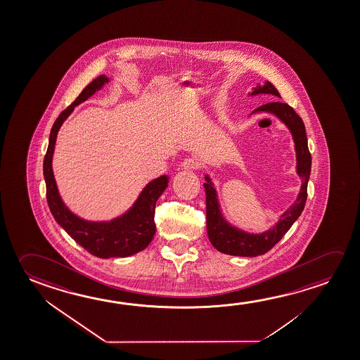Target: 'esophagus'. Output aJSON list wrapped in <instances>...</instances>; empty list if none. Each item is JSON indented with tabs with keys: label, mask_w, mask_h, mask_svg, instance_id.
I'll return each mask as SVG.
<instances>
[{
	"label": "esophagus",
	"mask_w": 360,
	"mask_h": 360,
	"mask_svg": "<svg viewBox=\"0 0 360 360\" xmlns=\"http://www.w3.org/2000/svg\"><path fill=\"white\" fill-rule=\"evenodd\" d=\"M200 160H195V158H186L181 163V167H182V169H184V171H193V169L200 168Z\"/></svg>",
	"instance_id": "34e87169"
}]
</instances>
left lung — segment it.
I'll list each match as a JSON object with an SVG mask.
<instances>
[{"label":"left lung","mask_w":360,"mask_h":360,"mask_svg":"<svg viewBox=\"0 0 360 360\" xmlns=\"http://www.w3.org/2000/svg\"><path fill=\"white\" fill-rule=\"evenodd\" d=\"M257 94H273L281 98V94L277 89L269 81H266L264 84H258L253 87L248 96ZM255 113H271L284 123L285 127L292 133L297 158V174L302 181V186L297 200L289 205V208L283 212L274 226H271L264 232L250 233L236 227L226 219L218 200L214 183L210 177V174L205 173V183L203 186L207 205V233L212 245L224 255L237 257H257L264 255L290 229L294 221L302 214L307 202V187L310 177L311 155L308 150V139L302 118L295 113L290 105L282 102H271L260 105L259 108L250 113V116Z\"/></svg>","instance_id":"8db88e82"}]
</instances>
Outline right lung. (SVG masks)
I'll list each match as a JSON object with an SVG mask.
<instances>
[{
    "instance_id": "add662e5",
    "label": "right lung",
    "mask_w": 360,
    "mask_h": 360,
    "mask_svg": "<svg viewBox=\"0 0 360 360\" xmlns=\"http://www.w3.org/2000/svg\"><path fill=\"white\" fill-rule=\"evenodd\" d=\"M110 78L101 75L83 89L72 105L67 107L57 117L50 133L49 148L44 160V177L46 182V197L55 221L67 234L76 240L82 248L98 258H126L147 248L155 237V202L165 192L169 178L160 176L147 183L139 194L137 200L121 216L111 221H89L77 216L67 207L56 183L52 160L56 139L63 122L72 113L75 107L89 100L91 96L103 89Z\"/></svg>"
}]
</instances>
